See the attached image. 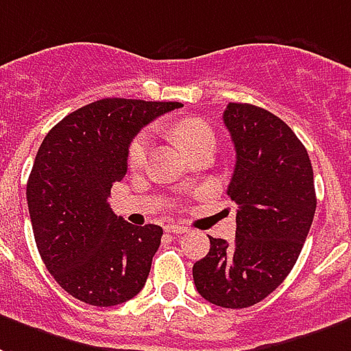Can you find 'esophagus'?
I'll return each instance as SVG.
<instances>
[{"label":"esophagus","mask_w":351,"mask_h":351,"mask_svg":"<svg viewBox=\"0 0 351 351\" xmlns=\"http://www.w3.org/2000/svg\"><path fill=\"white\" fill-rule=\"evenodd\" d=\"M165 230L171 232V234H184V232H188V228L182 227V225H167Z\"/></svg>","instance_id":"esophagus-1"}]
</instances>
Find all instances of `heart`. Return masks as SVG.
<instances>
[{
  "label": "heart",
  "instance_id": "heart-1",
  "mask_svg": "<svg viewBox=\"0 0 351 351\" xmlns=\"http://www.w3.org/2000/svg\"><path fill=\"white\" fill-rule=\"evenodd\" d=\"M173 136L180 147L186 149L189 154H195L201 149L206 147H214L215 145V134L212 126L202 119H182L173 126ZM149 149V136L147 134H139V136L130 143L128 147V165L130 167H139L145 162Z\"/></svg>",
  "mask_w": 351,
  "mask_h": 351
}]
</instances>
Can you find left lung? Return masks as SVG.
<instances>
[{"label":"left lung","instance_id":"obj_1","mask_svg":"<svg viewBox=\"0 0 351 351\" xmlns=\"http://www.w3.org/2000/svg\"><path fill=\"white\" fill-rule=\"evenodd\" d=\"M236 149L227 195L238 204L236 236L210 238L193 264L197 292L225 308H245L279 287L301 253L316 210L307 149L274 113L230 102L223 113Z\"/></svg>","mask_w":351,"mask_h":351}]
</instances>
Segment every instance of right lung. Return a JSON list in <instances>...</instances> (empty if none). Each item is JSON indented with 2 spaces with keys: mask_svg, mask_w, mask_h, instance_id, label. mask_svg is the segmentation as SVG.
<instances>
[{
  "mask_svg": "<svg viewBox=\"0 0 351 351\" xmlns=\"http://www.w3.org/2000/svg\"><path fill=\"white\" fill-rule=\"evenodd\" d=\"M180 102L104 98L72 111L44 137L29 180L33 234L46 269L76 300L113 307L147 282L163 230L111 210V186L128 169L137 132Z\"/></svg>",
  "mask_w": 351,
  "mask_h": 351,
  "instance_id": "1",
  "label": "right lung"
}]
</instances>
